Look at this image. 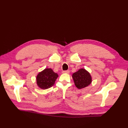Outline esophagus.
Wrapping results in <instances>:
<instances>
[{"mask_svg": "<svg viewBox=\"0 0 128 128\" xmlns=\"http://www.w3.org/2000/svg\"><path fill=\"white\" fill-rule=\"evenodd\" d=\"M62 72L63 73H66V74H69V72H70V71H69V70H64V71H63Z\"/></svg>", "mask_w": 128, "mask_h": 128, "instance_id": "34e87169", "label": "esophagus"}]
</instances>
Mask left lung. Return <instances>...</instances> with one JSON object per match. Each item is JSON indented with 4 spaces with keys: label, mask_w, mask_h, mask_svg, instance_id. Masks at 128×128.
Segmentation results:
<instances>
[{
    "label": "left lung",
    "mask_w": 128,
    "mask_h": 128,
    "mask_svg": "<svg viewBox=\"0 0 128 128\" xmlns=\"http://www.w3.org/2000/svg\"><path fill=\"white\" fill-rule=\"evenodd\" d=\"M75 86L79 89L84 88L92 82V77L88 71L81 68L72 75Z\"/></svg>",
    "instance_id": "left-lung-1"
}]
</instances>
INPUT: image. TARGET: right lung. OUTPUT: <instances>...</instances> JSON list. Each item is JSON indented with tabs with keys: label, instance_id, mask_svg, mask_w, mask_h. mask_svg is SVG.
I'll list each match as a JSON object with an SVG mask.
<instances>
[{
	"label": "right lung",
	"instance_id": "1",
	"mask_svg": "<svg viewBox=\"0 0 128 128\" xmlns=\"http://www.w3.org/2000/svg\"><path fill=\"white\" fill-rule=\"evenodd\" d=\"M57 73L51 68H46L40 72L36 77L37 84L40 88L45 90L52 87L58 78Z\"/></svg>",
	"mask_w": 128,
	"mask_h": 128
}]
</instances>
